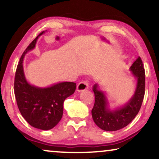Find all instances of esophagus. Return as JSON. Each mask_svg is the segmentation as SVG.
Listing matches in <instances>:
<instances>
[{
	"label": "esophagus",
	"instance_id": "obj_1",
	"mask_svg": "<svg viewBox=\"0 0 159 159\" xmlns=\"http://www.w3.org/2000/svg\"><path fill=\"white\" fill-rule=\"evenodd\" d=\"M89 88V84L88 81L80 82L77 86V92H82V91L88 90Z\"/></svg>",
	"mask_w": 159,
	"mask_h": 159
}]
</instances>
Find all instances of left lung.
<instances>
[{"label":"left lung","instance_id":"left-lung-1","mask_svg":"<svg viewBox=\"0 0 159 159\" xmlns=\"http://www.w3.org/2000/svg\"><path fill=\"white\" fill-rule=\"evenodd\" d=\"M132 75L136 80V88L133 95L125 105L111 109L109 101L98 84H95L93 91L95 103L92 116L98 127L105 131H116L127 126L138 114L145 95V69L140 56L129 68Z\"/></svg>","mask_w":159,"mask_h":159}]
</instances>
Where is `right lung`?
I'll return each mask as SVG.
<instances>
[{
    "mask_svg": "<svg viewBox=\"0 0 159 159\" xmlns=\"http://www.w3.org/2000/svg\"><path fill=\"white\" fill-rule=\"evenodd\" d=\"M30 43L21 56L14 80V94L21 116L32 127L49 130L59 122L63 116L65 99L75 93L76 83L62 82L45 88L31 84L26 79L23 68L24 58L35 48L39 37Z\"/></svg>",
    "mask_w": 159,
    "mask_h": 159,
    "instance_id": "right-lung-1",
    "label": "right lung"
}]
</instances>
